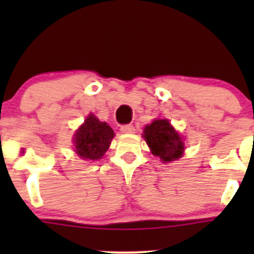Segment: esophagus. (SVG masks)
<instances>
[{"mask_svg":"<svg viewBox=\"0 0 254 254\" xmlns=\"http://www.w3.org/2000/svg\"><path fill=\"white\" fill-rule=\"evenodd\" d=\"M120 130H122V132H124V134H134L135 132V127H132V125H123V127H120Z\"/></svg>","mask_w":254,"mask_h":254,"instance_id":"34e87169","label":"esophagus"}]
</instances>
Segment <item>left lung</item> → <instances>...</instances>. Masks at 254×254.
Returning <instances> with one entry per match:
<instances>
[{
  "instance_id": "obj_1",
  "label": "left lung",
  "mask_w": 254,
  "mask_h": 254,
  "mask_svg": "<svg viewBox=\"0 0 254 254\" xmlns=\"http://www.w3.org/2000/svg\"><path fill=\"white\" fill-rule=\"evenodd\" d=\"M142 136L152 155L160 157L162 162H172L183 156L186 147L183 136L168 119H155L146 125Z\"/></svg>"
}]
</instances>
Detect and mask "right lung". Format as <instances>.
Returning a JSON list of instances; mask_svg holds the SVG:
<instances>
[{
  "mask_svg": "<svg viewBox=\"0 0 254 254\" xmlns=\"http://www.w3.org/2000/svg\"><path fill=\"white\" fill-rule=\"evenodd\" d=\"M114 136L112 127L107 123L99 122L91 113L73 135L75 152L82 160H99L107 152Z\"/></svg>",
  "mask_w": 254,
  "mask_h": 254,
  "instance_id": "add662e5",
  "label": "right lung"
}]
</instances>
